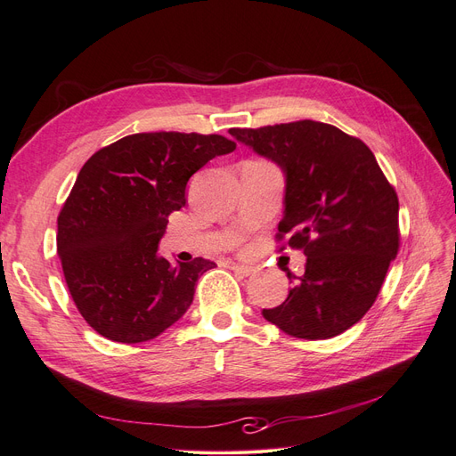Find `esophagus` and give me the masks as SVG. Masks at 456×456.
I'll return each instance as SVG.
<instances>
[{"label":"esophagus","instance_id":"obj_1","mask_svg":"<svg viewBox=\"0 0 456 456\" xmlns=\"http://www.w3.org/2000/svg\"><path fill=\"white\" fill-rule=\"evenodd\" d=\"M230 268H232L233 272H236V273H240V275H245V278H247V275H251V273L255 272V268H253V266H245V265H238V262H232V265H230Z\"/></svg>","mask_w":456,"mask_h":456}]
</instances>
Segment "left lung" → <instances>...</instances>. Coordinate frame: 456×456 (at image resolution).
Returning a JSON list of instances; mask_svg holds the SVG:
<instances>
[{
  "label": "left lung",
  "mask_w": 456,
  "mask_h": 456,
  "mask_svg": "<svg viewBox=\"0 0 456 456\" xmlns=\"http://www.w3.org/2000/svg\"><path fill=\"white\" fill-rule=\"evenodd\" d=\"M285 175L278 240L306 255L285 302L262 315L283 333L323 340L355 325L377 300L399 249V201L375 154L354 136L302 119L230 129Z\"/></svg>",
  "instance_id": "1"
}]
</instances>
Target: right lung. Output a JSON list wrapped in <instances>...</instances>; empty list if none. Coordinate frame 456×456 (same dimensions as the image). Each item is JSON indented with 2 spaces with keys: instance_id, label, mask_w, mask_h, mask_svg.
<instances>
[{
  "instance_id": "right-lung-1",
  "label": "right lung",
  "mask_w": 456,
  "mask_h": 456,
  "mask_svg": "<svg viewBox=\"0 0 456 456\" xmlns=\"http://www.w3.org/2000/svg\"><path fill=\"white\" fill-rule=\"evenodd\" d=\"M236 150L220 134L136 133L93 154L59 215L57 251L84 320L108 340L161 335L194 300L215 262L159 256L167 216L186 205L190 176Z\"/></svg>"
}]
</instances>
